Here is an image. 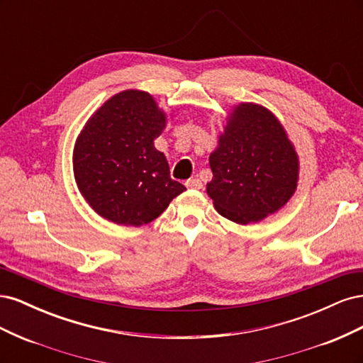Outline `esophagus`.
Wrapping results in <instances>:
<instances>
[{"instance_id": "esophagus-1", "label": "esophagus", "mask_w": 363, "mask_h": 363, "mask_svg": "<svg viewBox=\"0 0 363 363\" xmlns=\"http://www.w3.org/2000/svg\"><path fill=\"white\" fill-rule=\"evenodd\" d=\"M186 186H188L189 189H201L203 188V183L200 179H191L186 182Z\"/></svg>"}]
</instances>
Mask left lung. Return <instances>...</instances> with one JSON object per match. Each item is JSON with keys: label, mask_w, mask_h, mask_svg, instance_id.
I'll use <instances>...</instances> for the list:
<instances>
[{"label": "left lung", "mask_w": 363, "mask_h": 363, "mask_svg": "<svg viewBox=\"0 0 363 363\" xmlns=\"http://www.w3.org/2000/svg\"><path fill=\"white\" fill-rule=\"evenodd\" d=\"M208 163L213 179L207 195L218 213L236 224L259 223L276 213L298 184V155L286 130L256 103L232 108Z\"/></svg>", "instance_id": "obj_1"}]
</instances>
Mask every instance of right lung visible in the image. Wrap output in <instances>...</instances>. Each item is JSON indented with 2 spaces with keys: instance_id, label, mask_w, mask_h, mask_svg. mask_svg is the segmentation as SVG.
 <instances>
[{
  "instance_id": "right-lung-1",
  "label": "right lung",
  "mask_w": 363,
  "mask_h": 363,
  "mask_svg": "<svg viewBox=\"0 0 363 363\" xmlns=\"http://www.w3.org/2000/svg\"><path fill=\"white\" fill-rule=\"evenodd\" d=\"M164 127L167 113L138 89L108 98L83 127L72 155L75 183L107 221L148 224L186 191L169 177L168 160L155 147Z\"/></svg>"
}]
</instances>
